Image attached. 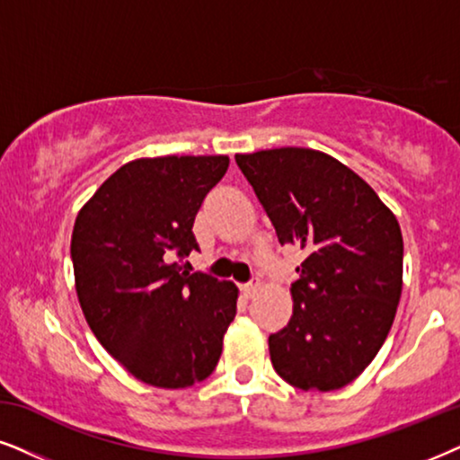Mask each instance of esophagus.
Wrapping results in <instances>:
<instances>
[{"mask_svg": "<svg viewBox=\"0 0 460 460\" xmlns=\"http://www.w3.org/2000/svg\"><path fill=\"white\" fill-rule=\"evenodd\" d=\"M259 290H261V282L257 280V278H254V280H250L248 284H242L243 297H254V295H257Z\"/></svg>", "mask_w": 460, "mask_h": 460, "instance_id": "obj_1", "label": "esophagus"}]
</instances>
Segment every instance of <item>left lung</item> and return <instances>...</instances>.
I'll use <instances>...</instances> for the list:
<instances>
[{
    "mask_svg": "<svg viewBox=\"0 0 460 460\" xmlns=\"http://www.w3.org/2000/svg\"><path fill=\"white\" fill-rule=\"evenodd\" d=\"M280 243L307 257L290 287L293 316L270 335L276 374L301 391L350 385L385 344L403 288L397 217L327 153L284 146L235 155Z\"/></svg>",
    "mask_w": 460,
    "mask_h": 460,
    "instance_id": "obj_1",
    "label": "left lung"
}]
</instances>
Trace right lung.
I'll return each mask as SVG.
<instances>
[{
  "label": "right lung",
  "instance_id": "1",
  "mask_svg": "<svg viewBox=\"0 0 460 460\" xmlns=\"http://www.w3.org/2000/svg\"><path fill=\"white\" fill-rule=\"evenodd\" d=\"M226 155H167L119 167L80 208L72 263L80 307L133 377L187 388L217 369L237 287L178 263L197 248L195 214Z\"/></svg>",
  "mask_w": 460,
  "mask_h": 460
}]
</instances>
